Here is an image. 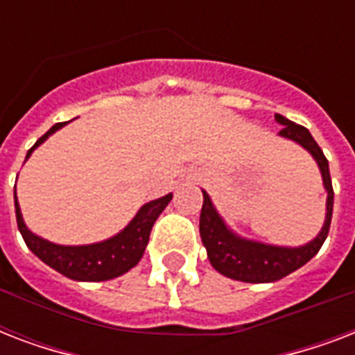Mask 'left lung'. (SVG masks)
<instances>
[{
    "instance_id": "left-lung-1",
    "label": "left lung",
    "mask_w": 355,
    "mask_h": 355,
    "mask_svg": "<svg viewBox=\"0 0 355 355\" xmlns=\"http://www.w3.org/2000/svg\"><path fill=\"white\" fill-rule=\"evenodd\" d=\"M276 121L282 123L284 128L280 130V136L297 141L308 149L313 158L317 160L322 173L324 188L328 191V202H326V221L320 234L313 241L298 248L272 247V245H263V243L247 241L241 237L234 236L219 216L216 208L211 205L210 197L206 191L202 210H200V239L202 245L208 250V259L214 265V269L219 270L221 275L234 278L239 282H250V284H267V282H276L284 276L291 275L293 270L300 269L304 263H308L315 254L319 252L326 236L330 232L331 211H334V188H331V177L328 160L324 153L315 141L309 130L302 125L289 121L287 118L276 114Z\"/></svg>"
}]
</instances>
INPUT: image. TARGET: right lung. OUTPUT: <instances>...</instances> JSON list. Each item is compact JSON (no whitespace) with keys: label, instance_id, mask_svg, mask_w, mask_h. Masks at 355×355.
Returning <instances> with one entry per match:
<instances>
[{"label":"right lung","instance_id":"obj_1","mask_svg":"<svg viewBox=\"0 0 355 355\" xmlns=\"http://www.w3.org/2000/svg\"><path fill=\"white\" fill-rule=\"evenodd\" d=\"M66 125V123H57L36 141L29 150L27 156L33 153L35 147L44 141V139L53 134L55 130ZM173 199V193L162 197V199L150 200L141 210L136 214L130 225H128L123 232L114 236L112 239H107L103 243L96 245H85V247H62V245H55L49 243L42 237L35 236L33 232L27 230L24 219H21V211H19L18 199H16V186H14V206H16V223H18L19 234L24 237L25 245L36 254L38 258L47 263L51 269L58 270L60 275L68 276L71 280L79 282H103L112 280L116 276L125 275L128 269H132L134 265L138 263L144 250L149 241L150 228L155 225L164 208L169 205Z\"/></svg>","mask_w":355,"mask_h":355}]
</instances>
